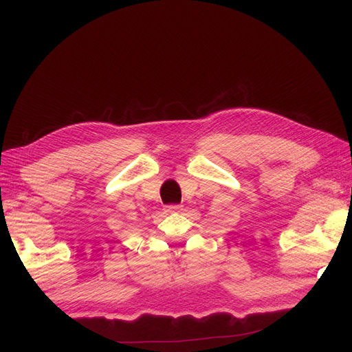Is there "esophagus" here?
I'll use <instances>...</instances> for the list:
<instances>
[{"mask_svg":"<svg viewBox=\"0 0 352 352\" xmlns=\"http://www.w3.org/2000/svg\"><path fill=\"white\" fill-rule=\"evenodd\" d=\"M182 210H183L182 205H168L165 208L166 212H179Z\"/></svg>","mask_w":352,"mask_h":352,"instance_id":"esophagus-1","label":"esophagus"}]
</instances>
